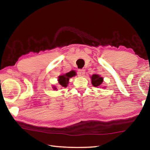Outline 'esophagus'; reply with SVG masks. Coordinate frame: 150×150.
Returning a JSON list of instances; mask_svg holds the SVG:
<instances>
[{"label": "esophagus", "mask_w": 150, "mask_h": 150, "mask_svg": "<svg viewBox=\"0 0 150 150\" xmlns=\"http://www.w3.org/2000/svg\"><path fill=\"white\" fill-rule=\"evenodd\" d=\"M78 76H79V77H84L85 74V71L84 69H79L78 71Z\"/></svg>", "instance_id": "1"}]
</instances>
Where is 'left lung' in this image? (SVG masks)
<instances>
[{
    "label": "left lung",
    "mask_w": 150,
    "mask_h": 150,
    "mask_svg": "<svg viewBox=\"0 0 150 150\" xmlns=\"http://www.w3.org/2000/svg\"><path fill=\"white\" fill-rule=\"evenodd\" d=\"M91 79L92 85L96 87H100L103 82V78L98 74H93L91 76Z\"/></svg>",
    "instance_id": "left-lung-1"
}]
</instances>
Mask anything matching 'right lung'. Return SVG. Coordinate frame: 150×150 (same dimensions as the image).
Listing matches in <instances>:
<instances>
[{"label": "right lung", "mask_w": 150, "mask_h": 150, "mask_svg": "<svg viewBox=\"0 0 150 150\" xmlns=\"http://www.w3.org/2000/svg\"><path fill=\"white\" fill-rule=\"evenodd\" d=\"M76 75V72L75 71H71L70 72H68L65 74L61 75L58 77V82H59L61 87H67L69 83V78H71L72 77H74ZM53 88L54 90H57V88L55 87H53Z\"/></svg>", "instance_id": "right-lung-1"}]
</instances>
